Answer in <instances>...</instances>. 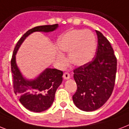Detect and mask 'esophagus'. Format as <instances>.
<instances>
[{"label": "esophagus", "instance_id": "esophagus-1", "mask_svg": "<svg viewBox=\"0 0 129 129\" xmlns=\"http://www.w3.org/2000/svg\"><path fill=\"white\" fill-rule=\"evenodd\" d=\"M63 78L65 80H68V79L70 78V75L68 72H65L63 75Z\"/></svg>", "mask_w": 129, "mask_h": 129}]
</instances>
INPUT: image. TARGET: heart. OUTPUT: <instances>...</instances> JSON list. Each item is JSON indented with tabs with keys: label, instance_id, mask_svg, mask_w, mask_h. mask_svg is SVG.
I'll return each instance as SVG.
<instances>
[{
	"label": "heart",
	"instance_id": "heart-1",
	"mask_svg": "<svg viewBox=\"0 0 129 129\" xmlns=\"http://www.w3.org/2000/svg\"><path fill=\"white\" fill-rule=\"evenodd\" d=\"M57 47L63 52H69V59L76 66L86 64L93 58L96 49L95 36L90 31L73 30L61 36L57 41ZM57 57L64 62V57L59 53Z\"/></svg>",
	"mask_w": 129,
	"mask_h": 129
}]
</instances>
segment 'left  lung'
Masks as SVG:
<instances>
[{"label": "left lung", "mask_w": 129, "mask_h": 129, "mask_svg": "<svg viewBox=\"0 0 129 129\" xmlns=\"http://www.w3.org/2000/svg\"><path fill=\"white\" fill-rule=\"evenodd\" d=\"M98 46L96 56L74 70L77 90L72 96L75 105L82 110L94 111L104 105L112 93L117 61L110 42L96 31Z\"/></svg>", "instance_id": "1"}]
</instances>
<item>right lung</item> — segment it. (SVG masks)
Returning a JSON list of instances; mask_svg holds the SVG:
<instances>
[{
  "mask_svg": "<svg viewBox=\"0 0 129 129\" xmlns=\"http://www.w3.org/2000/svg\"><path fill=\"white\" fill-rule=\"evenodd\" d=\"M58 24L42 25L29 29L21 37L13 51L11 59V72L13 90L24 107L35 112L48 109L53 102L57 89L62 82L63 72L57 69L47 68L35 80L23 78L16 63V53L25 38L33 32H50L55 30Z\"/></svg>",
  "mask_w": 129,
  "mask_h": 129,
  "instance_id": "obj_1",
  "label": "right lung"
}]
</instances>
